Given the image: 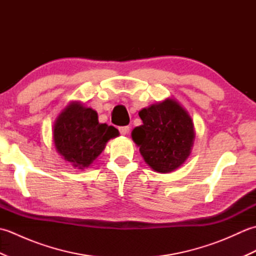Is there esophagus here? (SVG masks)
<instances>
[{
    "mask_svg": "<svg viewBox=\"0 0 256 256\" xmlns=\"http://www.w3.org/2000/svg\"><path fill=\"white\" fill-rule=\"evenodd\" d=\"M128 130H130V128L128 126V125H126V126H120L118 128V132L121 133L122 135H126L128 133Z\"/></svg>",
    "mask_w": 256,
    "mask_h": 256,
    "instance_id": "obj_1",
    "label": "esophagus"
}]
</instances>
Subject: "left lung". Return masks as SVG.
I'll list each match as a JSON object with an SVG mask.
<instances>
[{"label": "left lung", "mask_w": 256, "mask_h": 256, "mask_svg": "<svg viewBox=\"0 0 256 256\" xmlns=\"http://www.w3.org/2000/svg\"><path fill=\"white\" fill-rule=\"evenodd\" d=\"M143 125L132 138L146 164L158 172L175 170L190 154L194 138L192 118L175 100L167 99L140 111Z\"/></svg>", "instance_id": "1"}]
</instances>
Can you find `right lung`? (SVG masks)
Here are the masks:
<instances>
[{
    "label": "right lung",
    "mask_w": 256,
    "mask_h": 256,
    "mask_svg": "<svg viewBox=\"0 0 256 256\" xmlns=\"http://www.w3.org/2000/svg\"><path fill=\"white\" fill-rule=\"evenodd\" d=\"M116 135V128L99 123L96 112L78 102L64 108L54 125V142L58 153L79 170L90 166L108 140Z\"/></svg>",
    "instance_id": "add662e5"
}]
</instances>
